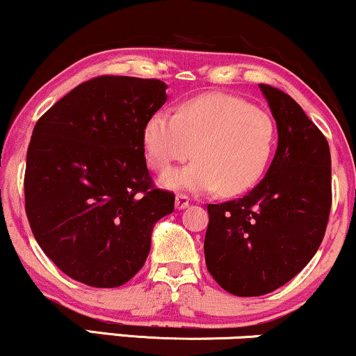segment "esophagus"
<instances>
[{"instance_id":"esophagus-1","label":"esophagus","mask_w":356,"mask_h":356,"mask_svg":"<svg viewBox=\"0 0 356 356\" xmlns=\"http://www.w3.org/2000/svg\"><path fill=\"white\" fill-rule=\"evenodd\" d=\"M189 202L191 197L186 194H177V197H175V207H177V209H186V207L189 206Z\"/></svg>"}]
</instances>
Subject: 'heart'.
Returning <instances> with one entry per match:
<instances>
[{"mask_svg": "<svg viewBox=\"0 0 356 356\" xmlns=\"http://www.w3.org/2000/svg\"><path fill=\"white\" fill-rule=\"evenodd\" d=\"M276 129L271 115L239 97L209 93L184 102L177 112L161 110L144 127L147 164L165 174L162 186L191 192L236 195L251 189L266 170Z\"/></svg>", "mask_w": 356, "mask_h": 356, "instance_id": "obj_1", "label": "heart"}]
</instances>
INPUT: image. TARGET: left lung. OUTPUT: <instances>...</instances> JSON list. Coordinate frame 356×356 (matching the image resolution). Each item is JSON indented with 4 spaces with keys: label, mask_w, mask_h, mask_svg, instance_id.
I'll use <instances>...</instances> for the list:
<instances>
[{
    "label": "left lung",
    "mask_w": 356,
    "mask_h": 356,
    "mask_svg": "<svg viewBox=\"0 0 356 356\" xmlns=\"http://www.w3.org/2000/svg\"><path fill=\"white\" fill-rule=\"evenodd\" d=\"M259 88L277 127L275 159L246 195L207 206L204 239L211 276L246 298L275 291L312 261L332 209L328 140L288 93Z\"/></svg>",
    "instance_id": "1"
}]
</instances>
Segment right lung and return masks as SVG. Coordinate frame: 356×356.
Returning a JSON list of instances; mask_svg holds the SVG:
<instances>
[{
    "label": "right lung",
    "instance_id": "add662e5",
    "mask_svg": "<svg viewBox=\"0 0 356 356\" xmlns=\"http://www.w3.org/2000/svg\"><path fill=\"white\" fill-rule=\"evenodd\" d=\"M157 79L83 81L36 122L26 152L24 209L36 243L72 280L117 288L144 266L175 195L155 187L144 127L165 104Z\"/></svg>",
    "mask_w": 356,
    "mask_h": 356
}]
</instances>
